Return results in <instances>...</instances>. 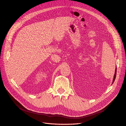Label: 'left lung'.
Here are the masks:
<instances>
[{
  "mask_svg": "<svg viewBox=\"0 0 126 126\" xmlns=\"http://www.w3.org/2000/svg\"><path fill=\"white\" fill-rule=\"evenodd\" d=\"M116 72H117V68H116V70H115V75L114 76H113V80H112V83L114 82V81L116 79Z\"/></svg>",
  "mask_w": 126,
  "mask_h": 126,
  "instance_id": "8db88e82",
  "label": "left lung"
}]
</instances>
